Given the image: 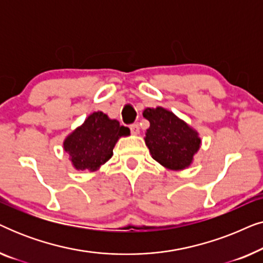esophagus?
<instances>
[{
	"instance_id": "obj_1",
	"label": "esophagus",
	"mask_w": 263,
	"mask_h": 263,
	"mask_svg": "<svg viewBox=\"0 0 263 263\" xmlns=\"http://www.w3.org/2000/svg\"><path fill=\"white\" fill-rule=\"evenodd\" d=\"M130 132H132V134L138 135L139 133H140V127H139V124H138V123L132 124V125H130Z\"/></svg>"
}]
</instances>
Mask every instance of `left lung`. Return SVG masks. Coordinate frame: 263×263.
Wrapping results in <instances>:
<instances>
[{
	"label": "left lung",
	"mask_w": 263,
	"mask_h": 263,
	"mask_svg": "<svg viewBox=\"0 0 263 263\" xmlns=\"http://www.w3.org/2000/svg\"><path fill=\"white\" fill-rule=\"evenodd\" d=\"M143 117L149 121L145 141L153 159L170 170L188 167L200 148L197 133L163 107H148Z\"/></svg>",
	"instance_id": "8db88e82"
}]
</instances>
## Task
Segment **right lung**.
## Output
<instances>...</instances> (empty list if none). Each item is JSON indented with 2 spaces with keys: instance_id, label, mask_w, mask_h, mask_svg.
Segmentation results:
<instances>
[{
  "instance_id": "right-lung-1",
  "label": "right lung",
  "mask_w": 263,
  "mask_h": 263,
  "mask_svg": "<svg viewBox=\"0 0 263 263\" xmlns=\"http://www.w3.org/2000/svg\"><path fill=\"white\" fill-rule=\"evenodd\" d=\"M129 134V128L98 111L89 115L84 124L64 140L63 146L77 170L96 171L112 157L117 140Z\"/></svg>"
}]
</instances>
